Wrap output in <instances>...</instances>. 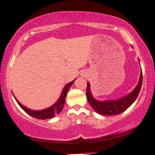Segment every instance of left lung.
Here are the masks:
<instances>
[{
    "label": "left lung",
    "mask_w": 155,
    "mask_h": 155,
    "mask_svg": "<svg viewBox=\"0 0 155 155\" xmlns=\"http://www.w3.org/2000/svg\"><path fill=\"white\" fill-rule=\"evenodd\" d=\"M143 82V73L141 71L140 75V80L137 86L132 91L131 93L125 96L124 97L119 98L117 100L105 101H99L93 98L90 91V85L87 82V101L93 107L94 111L101 115H115L120 114L129 107L137 98L140 92Z\"/></svg>",
    "instance_id": "1"
}]
</instances>
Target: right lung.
Listing matches in <instances>:
<instances>
[{
    "instance_id": "right-lung-1",
    "label": "right lung",
    "mask_w": 155,
    "mask_h": 155,
    "mask_svg": "<svg viewBox=\"0 0 155 155\" xmlns=\"http://www.w3.org/2000/svg\"><path fill=\"white\" fill-rule=\"evenodd\" d=\"M73 82L74 80L72 82H69L68 84H66V86L64 87L59 100H58L52 106L48 107V108L42 110H32L27 108V107L24 106L23 105L20 104V103L16 99V98L15 97V96H14L15 100L17 101V104L19 105V106L21 107L26 113H28L29 115L32 116L35 118L39 119V120H46V119H50L53 117H54L56 115H58V114H59L60 112L62 110L63 107H64L65 101H66L67 93H68L71 85L73 84Z\"/></svg>"
}]
</instances>
